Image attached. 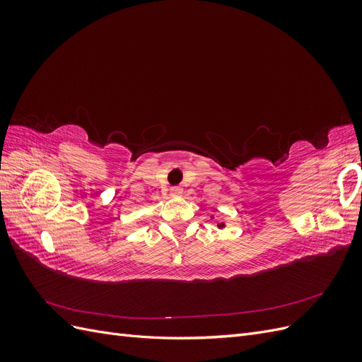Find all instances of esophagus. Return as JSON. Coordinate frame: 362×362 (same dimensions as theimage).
Instances as JSON below:
<instances>
[{"mask_svg": "<svg viewBox=\"0 0 362 362\" xmlns=\"http://www.w3.org/2000/svg\"><path fill=\"white\" fill-rule=\"evenodd\" d=\"M182 193V189L181 187H172L170 189V194L172 196H180Z\"/></svg>", "mask_w": 362, "mask_h": 362, "instance_id": "esophagus-1", "label": "esophagus"}]
</instances>
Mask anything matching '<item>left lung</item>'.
Returning a JSON list of instances; mask_svg holds the SVG:
<instances>
[{
  "mask_svg": "<svg viewBox=\"0 0 362 362\" xmlns=\"http://www.w3.org/2000/svg\"><path fill=\"white\" fill-rule=\"evenodd\" d=\"M217 228H225V223H217Z\"/></svg>",
  "mask_w": 362,
  "mask_h": 362,
  "instance_id": "1",
  "label": "left lung"
}]
</instances>
